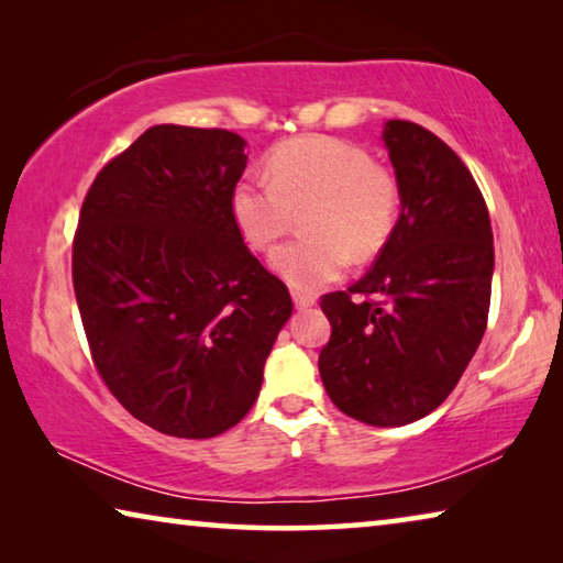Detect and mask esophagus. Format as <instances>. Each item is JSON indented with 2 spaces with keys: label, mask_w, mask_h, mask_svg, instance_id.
<instances>
[{
  "label": "esophagus",
  "mask_w": 563,
  "mask_h": 563,
  "mask_svg": "<svg viewBox=\"0 0 563 563\" xmlns=\"http://www.w3.org/2000/svg\"><path fill=\"white\" fill-rule=\"evenodd\" d=\"M292 302H295V308H300V310H305V308H312V305H316V295H310V292H300V290H292Z\"/></svg>",
  "instance_id": "34e87169"
}]
</instances>
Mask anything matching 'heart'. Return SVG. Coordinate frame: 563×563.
<instances>
[{"mask_svg":"<svg viewBox=\"0 0 563 563\" xmlns=\"http://www.w3.org/2000/svg\"><path fill=\"white\" fill-rule=\"evenodd\" d=\"M397 178L365 148L330 136H302L271 154V176H247L231 208L247 245L268 251L298 213L308 238L273 253V268L295 290L338 280L350 263L375 255L395 228Z\"/></svg>","mask_w":563,"mask_h":563,"instance_id":"obj_1","label":"heart"}]
</instances>
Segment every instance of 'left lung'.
Instances as JSON below:
<instances>
[{
    "label": "left lung",
    "mask_w": 563,
    "mask_h": 563,
    "mask_svg": "<svg viewBox=\"0 0 563 563\" xmlns=\"http://www.w3.org/2000/svg\"><path fill=\"white\" fill-rule=\"evenodd\" d=\"M402 213L347 290L322 295L320 377L340 412L399 427L440 407L487 330L494 243L484 196L440 136L387 121Z\"/></svg>",
    "instance_id": "obj_1"
}]
</instances>
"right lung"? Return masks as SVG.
I'll use <instances>...</instances> for the list:
<instances>
[{
  "label": "right lung",
  "mask_w": 563,
  "mask_h": 563,
  "mask_svg": "<svg viewBox=\"0 0 563 563\" xmlns=\"http://www.w3.org/2000/svg\"><path fill=\"white\" fill-rule=\"evenodd\" d=\"M243 148L225 129L151 126L99 170L74 233L93 365L133 417L184 440L251 412L292 312L233 218Z\"/></svg>",
  "instance_id": "obj_1"
}]
</instances>
